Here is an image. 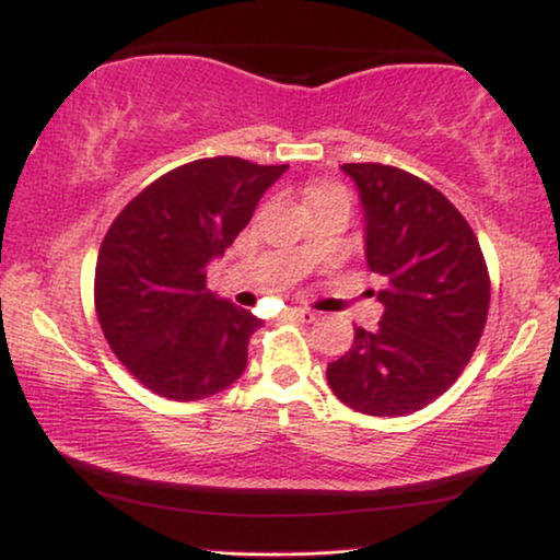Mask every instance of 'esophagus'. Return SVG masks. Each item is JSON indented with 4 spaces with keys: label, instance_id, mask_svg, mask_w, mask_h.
Segmentation results:
<instances>
[{
    "label": "esophagus",
    "instance_id": "34e87169",
    "mask_svg": "<svg viewBox=\"0 0 560 560\" xmlns=\"http://www.w3.org/2000/svg\"><path fill=\"white\" fill-rule=\"evenodd\" d=\"M289 317L296 319V322H304V325H312V322L317 319V312H312V310H291Z\"/></svg>",
    "mask_w": 560,
    "mask_h": 560
}]
</instances>
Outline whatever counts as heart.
<instances>
[{
  "label": "heart",
  "instance_id": "obj_1",
  "mask_svg": "<svg viewBox=\"0 0 560 560\" xmlns=\"http://www.w3.org/2000/svg\"><path fill=\"white\" fill-rule=\"evenodd\" d=\"M317 198H345V200H350L348 192H345L342 187H325V190L314 192L312 200H317Z\"/></svg>",
  "mask_w": 560,
  "mask_h": 560
}]
</instances>
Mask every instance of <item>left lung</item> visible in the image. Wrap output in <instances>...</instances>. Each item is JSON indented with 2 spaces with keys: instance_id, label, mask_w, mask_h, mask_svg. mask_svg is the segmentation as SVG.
<instances>
[{
  "instance_id": "obj_1",
  "label": "left lung",
  "mask_w": 560,
  "mask_h": 560,
  "mask_svg": "<svg viewBox=\"0 0 560 560\" xmlns=\"http://www.w3.org/2000/svg\"><path fill=\"white\" fill-rule=\"evenodd\" d=\"M365 210V258L383 277L377 329L355 327L352 348L327 365L345 406L406 416L464 373L490 312V271L471 225L436 187L377 162L342 164Z\"/></svg>"
}]
</instances>
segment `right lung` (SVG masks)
<instances>
[{
    "mask_svg": "<svg viewBox=\"0 0 560 560\" xmlns=\"http://www.w3.org/2000/svg\"><path fill=\"white\" fill-rule=\"evenodd\" d=\"M289 164L205 156L147 185L101 243L93 304L114 355L170 400H200L238 381L261 327L248 310L205 289L258 200Z\"/></svg>",
    "mask_w": 560,
    "mask_h": 560,
    "instance_id": "add662e5",
    "label": "right lung"
}]
</instances>
